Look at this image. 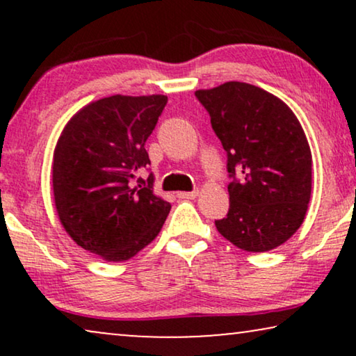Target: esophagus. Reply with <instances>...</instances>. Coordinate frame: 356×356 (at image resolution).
Wrapping results in <instances>:
<instances>
[{
    "label": "esophagus",
    "instance_id": "1",
    "mask_svg": "<svg viewBox=\"0 0 356 356\" xmlns=\"http://www.w3.org/2000/svg\"><path fill=\"white\" fill-rule=\"evenodd\" d=\"M177 196L179 199H194V197L199 196V191H197V189H194V191H181V193H178Z\"/></svg>",
    "mask_w": 356,
    "mask_h": 356
}]
</instances>
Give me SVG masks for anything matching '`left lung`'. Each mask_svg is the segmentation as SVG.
<instances>
[{
    "label": "left lung",
    "mask_w": 356,
    "mask_h": 356,
    "mask_svg": "<svg viewBox=\"0 0 356 356\" xmlns=\"http://www.w3.org/2000/svg\"><path fill=\"white\" fill-rule=\"evenodd\" d=\"M227 152L230 209L216 227L232 245L264 252L301 227L311 197V149L290 106L246 82L196 90Z\"/></svg>",
    "instance_id": "left-lung-1"
}]
</instances>
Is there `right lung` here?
<instances>
[{
    "instance_id": "1",
    "label": "right lung",
    "mask_w": 356,
    "mask_h": 356,
    "mask_svg": "<svg viewBox=\"0 0 356 356\" xmlns=\"http://www.w3.org/2000/svg\"><path fill=\"white\" fill-rule=\"evenodd\" d=\"M165 95H111L82 106L53 152L56 213L67 235L104 261L134 257L162 230L170 202L154 181L145 140L167 105Z\"/></svg>"
}]
</instances>
